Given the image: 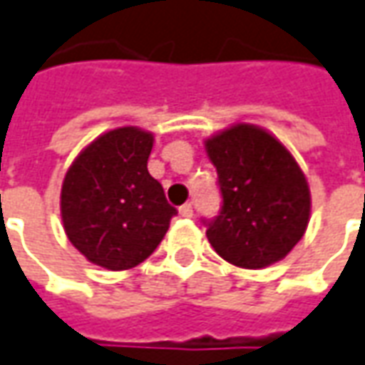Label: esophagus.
<instances>
[{"label": "esophagus", "instance_id": "esophagus-1", "mask_svg": "<svg viewBox=\"0 0 365 365\" xmlns=\"http://www.w3.org/2000/svg\"><path fill=\"white\" fill-rule=\"evenodd\" d=\"M178 212H180V216H185V218H190V216H192V205H190V202H185L182 207L178 208Z\"/></svg>", "mask_w": 365, "mask_h": 365}]
</instances>
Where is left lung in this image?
<instances>
[{
    "label": "left lung",
    "instance_id": "left-lung-1",
    "mask_svg": "<svg viewBox=\"0 0 365 365\" xmlns=\"http://www.w3.org/2000/svg\"><path fill=\"white\" fill-rule=\"evenodd\" d=\"M222 207L202 218L208 242L226 262L264 268L298 245L310 218V188L282 143L255 125H235L207 140Z\"/></svg>",
    "mask_w": 365,
    "mask_h": 365
}]
</instances>
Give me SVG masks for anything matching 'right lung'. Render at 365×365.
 Returning a JSON list of instances; mask_svg holds the SVG:
<instances>
[{
    "label": "right lung",
    "mask_w": 365,
    "mask_h": 365,
    "mask_svg": "<svg viewBox=\"0 0 365 365\" xmlns=\"http://www.w3.org/2000/svg\"><path fill=\"white\" fill-rule=\"evenodd\" d=\"M153 135L120 127L75 158L61 188L65 235L89 262L127 270L149 258L167 235L170 207L147 160Z\"/></svg>",
    "instance_id": "add662e5"
}]
</instances>
